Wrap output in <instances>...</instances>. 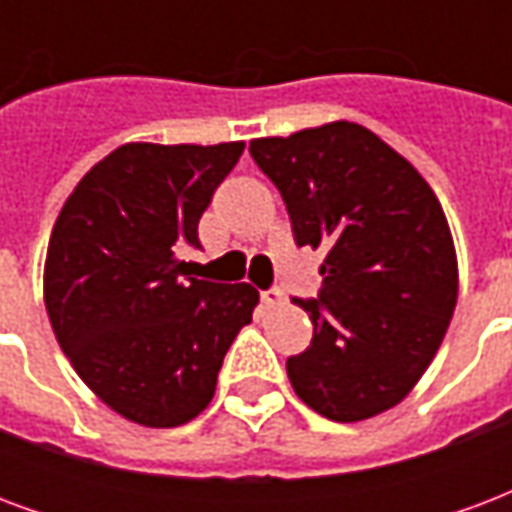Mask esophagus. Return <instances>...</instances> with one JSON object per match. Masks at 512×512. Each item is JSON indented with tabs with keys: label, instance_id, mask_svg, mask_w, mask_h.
I'll return each instance as SVG.
<instances>
[{
	"label": "esophagus",
	"instance_id": "esophagus-1",
	"mask_svg": "<svg viewBox=\"0 0 512 512\" xmlns=\"http://www.w3.org/2000/svg\"><path fill=\"white\" fill-rule=\"evenodd\" d=\"M260 299L266 301L268 307H277V304H282V301H285V290L274 285V288L263 290V293H260Z\"/></svg>",
	"mask_w": 512,
	"mask_h": 512
}]
</instances>
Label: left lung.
Returning <instances> with one entry per match:
<instances>
[{
  "instance_id": "1",
  "label": "left lung",
  "mask_w": 512,
  "mask_h": 512,
  "mask_svg": "<svg viewBox=\"0 0 512 512\" xmlns=\"http://www.w3.org/2000/svg\"><path fill=\"white\" fill-rule=\"evenodd\" d=\"M288 208L293 241L326 249L312 343L288 359L296 395L334 422L397 406L428 370L458 299L436 194L373 131L329 123L249 142Z\"/></svg>"
}]
</instances>
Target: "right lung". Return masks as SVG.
Here are the masks:
<instances>
[{
    "instance_id": "obj_1",
    "label": "right lung",
    "mask_w": 512,
    "mask_h": 512,
    "mask_svg": "<svg viewBox=\"0 0 512 512\" xmlns=\"http://www.w3.org/2000/svg\"><path fill=\"white\" fill-rule=\"evenodd\" d=\"M244 142H131L62 205L46 255V310L84 384L131 422L175 428L211 403L257 290L189 277L197 224Z\"/></svg>"
}]
</instances>
